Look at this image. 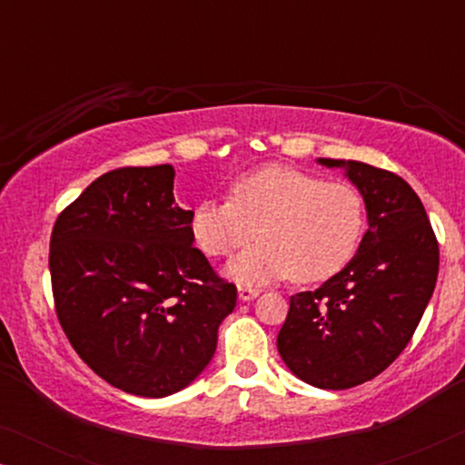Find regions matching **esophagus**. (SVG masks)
Segmentation results:
<instances>
[{
  "instance_id": "esophagus-1",
  "label": "esophagus",
  "mask_w": 465,
  "mask_h": 465,
  "mask_svg": "<svg viewBox=\"0 0 465 465\" xmlns=\"http://www.w3.org/2000/svg\"><path fill=\"white\" fill-rule=\"evenodd\" d=\"M260 294V288H252V285H239V301H253Z\"/></svg>"
}]
</instances>
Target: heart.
Instances as JSON below:
<instances>
[{
  "mask_svg": "<svg viewBox=\"0 0 465 465\" xmlns=\"http://www.w3.org/2000/svg\"><path fill=\"white\" fill-rule=\"evenodd\" d=\"M364 220V199L351 183L269 164L237 177L228 201H201L190 213V234L207 258H226L258 232L262 241L226 266V275L243 285L292 275L313 283L351 260Z\"/></svg>",
  "mask_w": 465,
  "mask_h": 465,
  "instance_id": "obj_1",
  "label": "heart"
}]
</instances>
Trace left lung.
Returning a JSON list of instances; mask_svg holds the SVG:
<instances>
[{
	"label": "left lung",
	"instance_id": "obj_1",
	"mask_svg": "<svg viewBox=\"0 0 465 465\" xmlns=\"http://www.w3.org/2000/svg\"><path fill=\"white\" fill-rule=\"evenodd\" d=\"M341 167L366 205L368 231L342 271L290 298L277 349L285 366L320 390H349L385 371L415 334L436 288L438 241L415 190L391 171Z\"/></svg>",
	"mask_w": 465,
	"mask_h": 465
}]
</instances>
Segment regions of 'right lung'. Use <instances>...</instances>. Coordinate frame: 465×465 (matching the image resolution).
<instances>
[{
    "label": "right lung",
    "instance_id": "right-lung-1",
    "mask_svg": "<svg viewBox=\"0 0 465 465\" xmlns=\"http://www.w3.org/2000/svg\"><path fill=\"white\" fill-rule=\"evenodd\" d=\"M175 169L123 167L61 212L50 237L56 317L75 353L133 396L183 390L212 361L237 288L193 245Z\"/></svg>",
    "mask_w": 465,
    "mask_h": 465
}]
</instances>
